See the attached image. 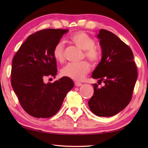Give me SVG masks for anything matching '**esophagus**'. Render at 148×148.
<instances>
[{
    "label": "esophagus",
    "instance_id": "obj_1",
    "mask_svg": "<svg viewBox=\"0 0 148 148\" xmlns=\"http://www.w3.org/2000/svg\"><path fill=\"white\" fill-rule=\"evenodd\" d=\"M74 84H75V86H81L82 83H81L79 82H77V81H76V82H74Z\"/></svg>",
    "mask_w": 148,
    "mask_h": 148
}]
</instances>
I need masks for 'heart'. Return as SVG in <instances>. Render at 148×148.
<instances>
[{
  "mask_svg": "<svg viewBox=\"0 0 148 148\" xmlns=\"http://www.w3.org/2000/svg\"><path fill=\"white\" fill-rule=\"evenodd\" d=\"M69 40L77 48L83 50V57H86L96 65L100 60V53L95 46V41L92 37L84 31H77L69 37ZM53 56L56 61L64 62L65 60V48L64 43L59 41L55 45L53 49ZM91 65L88 62L83 61L79 64L70 63L62 69V76L76 81L84 79L89 73Z\"/></svg>",
  "mask_w": 148,
  "mask_h": 148,
  "instance_id": "heart-1",
  "label": "heart"
}]
</instances>
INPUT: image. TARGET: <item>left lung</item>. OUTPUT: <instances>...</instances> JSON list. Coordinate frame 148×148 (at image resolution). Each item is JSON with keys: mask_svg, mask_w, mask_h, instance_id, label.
Wrapping results in <instances>:
<instances>
[{"mask_svg": "<svg viewBox=\"0 0 148 148\" xmlns=\"http://www.w3.org/2000/svg\"><path fill=\"white\" fill-rule=\"evenodd\" d=\"M97 37L102 51L101 62L92 74L93 79L105 86L93 84L94 93L89 108L98 116L118 114L130 103L137 79V69L130 48L114 34L100 29Z\"/></svg>", "mask_w": 148, "mask_h": 148, "instance_id": "8db88e82", "label": "left lung"}]
</instances>
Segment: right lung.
<instances>
[{
	"label": "right lung",
	"mask_w": 148,
	"mask_h": 148,
	"mask_svg": "<svg viewBox=\"0 0 148 148\" xmlns=\"http://www.w3.org/2000/svg\"><path fill=\"white\" fill-rule=\"evenodd\" d=\"M68 32L48 29L27 37L12 59L11 82L24 111L33 117L50 118L60 109L73 81L63 77L53 83H45L48 77L57 73L53 49Z\"/></svg>",
	"instance_id": "add662e5"
}]
</instances>
